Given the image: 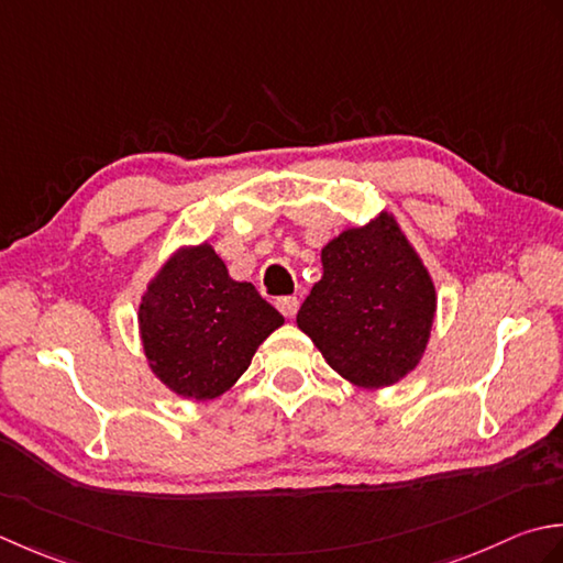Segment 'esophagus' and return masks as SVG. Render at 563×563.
Listing matches in <instances>:
<instances>
[{
  "label": "esophagus",
  "mask_w": 563,
  "mask_h": 563,
  "mask_svg": "<svg viewBox=\"0 0 563 563\" xmlns=\"http://www.w3.org/2000/svg\"><path fill=\"white\" fill-rule=\"evenodd\" d=\"M298 306H301V301H298L296 296H282V298H277V308L286 318H294L298 313Z\"/></svg>",
  "instance_id": "34e87169"
}]
</instances>
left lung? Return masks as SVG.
Segmentation results:
<instances>
[{
	"label": "left lung",
	"mask_w": 563,
	"mask_h": 563,
	"mask_svg": "<svg viewBox=\"0 0 563 563\" xmlns=\"http://www.w3.org/2000/svg\"><path fill=\"white\" fill-rule=\"evenodd\" d=\"M323 279L296 323L325 362L364 388L416 369L434 318V284L394 216L350 228L323 247Z\"/></svg>",
	"instance_id": "left-lung-1"
}]
</instances>
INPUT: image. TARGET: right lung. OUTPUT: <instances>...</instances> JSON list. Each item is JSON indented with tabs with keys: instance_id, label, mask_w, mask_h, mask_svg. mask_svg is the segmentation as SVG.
<instances>
[{
	"instance_id": "add662e5",
	"label": "right lung",
	"mask_w": 563,
	"mask_h": 563,
	"mask_svg": "<svg viewBox=\"0 0 563 563\" xmlns=\"http://www.w3.org/2000/svg\"><path fill=\"white\" fill-rule=\"evenodd\" d=\"M141 338L151 369L181 398L228 391L284 318L250 282L228 277L211 245L179 250L147 286Z\"/></svg>"
}]
</instances>
